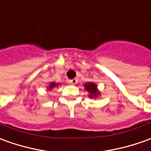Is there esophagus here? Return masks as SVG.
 Masks as SVG:
<instances>
[{
    "mask_svg": "<svg viewBox=\"0 0 151 151\" xmlns=\"http://www.w3.org/2000/svg\"><path fill=\"white\" fill-rule=\"evenodd\" d=\"M69 83H71L72 85H75L76 83H78V80H77V78L71 79V80H69Z\"/></svg>",
    "mask_w": 151,
    "mask_h": 151,
    "instance_id": "34e87169",
    "label": "esophagus"
}]
</instances>
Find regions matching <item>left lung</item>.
<instances>
[{
	"instance_id": "8db88e82",
	"label": "left lung",
	"mask_w": 151,
	"mask_h": 151,
	"mask_svg": "<svg viewBox=\"0 0 151 151\" xmlns=\"http://www.w3.org/2000/svg\"><path fill=\"white\" fill-rule=\"evenodd\" d=\"M85 87V90H86L89 93V97L90 98H97L100 95V91H98L96 84L94 83H87L83 85Z\"/></svg>"
}]
</instances>
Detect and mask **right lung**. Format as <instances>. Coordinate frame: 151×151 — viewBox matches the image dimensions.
<instances>
[{
  "label": "right lung",
  "mask_w": 151,
  "mask_h": 151,
  "mask_svg": "<svg viewBox=\"0 0 151 151\" xmlns=\"http://www.w3.org/2000/svg\"><path fill=\"white\" fill-rule=\"evenodd\" d=\"M58 85H59V84H58V83H50V86H48V90H51L52 88L55 87V86H57Z\"/></svg>",
  "instance_id": "right-lung-1"
}]
</instances>
